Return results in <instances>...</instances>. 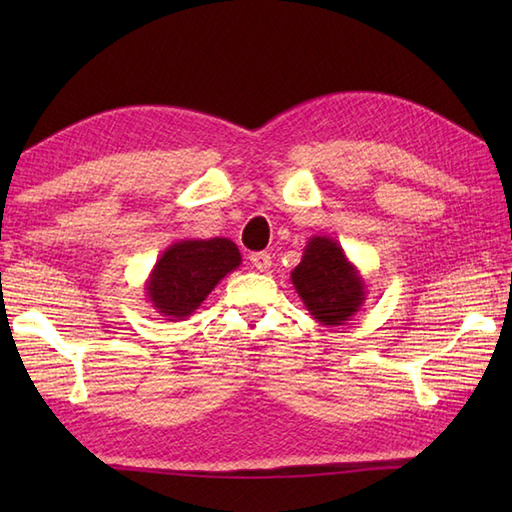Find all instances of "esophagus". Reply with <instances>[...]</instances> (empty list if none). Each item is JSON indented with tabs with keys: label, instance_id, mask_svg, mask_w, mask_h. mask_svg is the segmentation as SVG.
Listing matches in <instances>:
<instances>
[{
	"label": "esophagus",
	"instance_id": "obj_1",
	"mask_svg": "<svg viewBox=\"0 0 512 512\" xmlns=\"http://www.w3.org/2000/svg\"><path fill=\"white\" fill-rule=\"evenodd\" d=\"M250 264H253V268L259 270V273H266V270L273 266V259H270L268 253H253L250 255Z\"/></svg>",
	"mask_w": 512,
	"mask_h": 512
}]
</instances>
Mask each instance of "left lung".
<instances>
[{
    "instance_id": "left-lung-1",
    "label": "left lung",
    "mask_w": 512,
    "mask_h": 512,
    "mask_svg": "<svg viewBox=\"0 0 512 512\" xmlns=\"http://www.w3.org/2000/svg\"><path fill=\"white\" fill-rule=\"evenodd\" d=\"M290 281L303 306L325 328H339L363 308L367 286L345 250L332 237L314 235L303 248Z\"/></svg>"
}]
</instances>
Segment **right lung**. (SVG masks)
<instances>
[{
	"instance_id": "add662e5",
	"label": "right lung",
	"mask_w": 512,
	"mask_h": 512,
	"mask_svg": "<svg viewBox=\"0 0 512 512\" xmlns=\"http://www.w3.org/2000/svg\"><path fill=\"white\" fill-rule=\"evenodd\" d=\"M239 264L242 255L231 239H180L151 268L145 281V297L160 317L184 321Z\"/></svg>"
}]
</instances>
